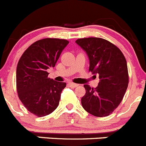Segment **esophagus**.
<instances>
[{
    "label": "esophagus",
    "instance_id": "1",
    "mask_svg": "<svg viewBox=\"0 0 146 146\" xmlns=\"http://www.w3.org/2000/svg\"><path fill=\"white\" fill-rule=\"evenodd\" d=\"M69 86L71 87V88H76V87H77L78 86V84H75V83H73V82H69Z\"/></svg>",
    "mask_w": 146,
    "mask_h": 146
}]
</instances>
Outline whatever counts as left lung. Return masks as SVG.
I'll return each instance as SVG.
<instances>
[{
	"mask_svg": "<svg viewBox=\"0 0 146 146\" xmlns=\"http://www.w3.org/2000/svg\"><path fill=\"white\" fill-rule=\"evenodd\" d=\"M88 54L89 72L99 74L96 88L88 85L81 98L82 106L90 114L98 117L109 116L122 101L129 83L125 56L115 45L100 37L82 38L75 41Z\"/></svg>",
	"mask_w": 146,
	"mask_h": 146,
	"instance_id": "left-lung-1",
	"label": "left lung"
}]
</instances>
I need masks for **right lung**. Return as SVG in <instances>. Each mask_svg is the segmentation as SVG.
Here are the masks:
<instances>
[{"mask_svg": "<svg viewBox=\"0 0 146 146\" xmlns=\"http://www.w3.org/2000/svg\"><path fill=\"white\" fill-rule=\"evenodd\" d=\"M69 41L58 38L40 40L24 52L17 64V90L20 101L30 113L42 117L58 107L66 82L48 77Z\"/></svg>", "mask_w": 146, "mask_h": 146, "instance_id": "add662e5", "label": "right lung"}]
</instances>
